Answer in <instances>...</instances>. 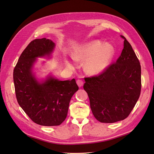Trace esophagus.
<instances>
[{
	"label": "esophagus",
	"instance_id": "esophagus-1",
	"mask_svg": "<svg viewBox=\"0 0 154 154\" xmlns=\"http://www.w3.org/2000/svg\"><path fill=\"white\" fill-rule=\"evenodd\" d=\"M76 83H77L79 87H82L83 85V82L82 80H80V79H78V80H77Z\"/></svg>",
	"mask_w": 154,
	"mask_h": 154
}]
</instances>
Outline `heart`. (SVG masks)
Masks as SVG:
<instances>
[{"label": "heart", "mask_w": 154, "mask_h": 154, "mask_svg": "<svg viewBox=\"0 0 154 154\" xmlns=\"http://www.w3.org/2000/svg\"><path fill=\"white\" fill-rule=\"evenodd\" d=\"M114 54V48L109 44L96 40L83 46L74 55L77 60L87 61L86 69L91 74H99L109 66Z\"/></svg>", "instance_id": "b5f03b06"}]
</instances>
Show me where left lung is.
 I'll return each instance as SVG.
<instances>
[{
	"label": "left lung",
	"mask_w": 154,
	"mask_h": 154,
	"mask_svg": "<svg viewBox=\"0 0 154 154\" xmlns=\"http://www.w3.org/2000/svg\"><path fill=\"white\" fill-rule=\"evenodd\" d=\"M124 48L115 63L98 75L85 77L83 88L92 112L101 123H112L127 118L140 96L141 69L137 56L125 36Z\"/></svg>",
	"instance_id": "left-lung-1"
}]
</instances>
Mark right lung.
<instances>
[{
	"mask_svg": "<svg viewBox=\"0 0 154 154\" xmlns=\"http://www.w3.org/2000/svg\"><path fill=\"white\" fill-rule=\"evenodd\" d=\"M54 44L45 38L31 41L23 51L13 70L18 103L34 123L57 126L66 119L69 102L78 90L76 80L60 81L49 77L39 83L31 72L36 58L49 56Z\"/></svg>",
	"mask_w": 154,
	"mask_h": 154,
	"instance_id": "right-lung-1",
	"label": "right lung"
}]
</instances>
